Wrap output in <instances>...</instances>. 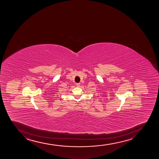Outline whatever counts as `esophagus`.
I'll list each match as a JSON object with an SVG mask.
<instances>
[{"label":"esophagus","mask_w":159,"mask_h":159,"mask_svg":"<svg viewBox=\"0 0 159 159\" xmlns=\"http://www.w3.org/2000/svg\"><path fill=\"white\" fill-rule=\"evenodd\" d=\"M76 86L77 87H80V83H76Z\"/></svg>","instance_id":"esophagus-1"}]
</instances>
